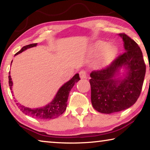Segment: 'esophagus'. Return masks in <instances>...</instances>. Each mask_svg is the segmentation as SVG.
Wrapping results in <instances>:
<instances>
[{
  "instance_id": "esophagus-1",
  "label": "esophagus",
  "mask_w": 150,
  "mask_h": 150,
  "mask_svg": "<svg viewBox=\"0 0 150 150\" xmlns=\"http://www.w3.org/2000/svg\"><path fill=\"white\" fill-rule=\"evenodd\" d=\"M79 75L81 79H86L87 78V71L85 70H81L79 72Z\"/></svg>"
}]
</instances>
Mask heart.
Here are the masks:
<instances>
[{"mask_svg":"<svg viewBox=\"0 0 150 150\" xmlns=\"http://www.w3.org/2000/svg\"><path fill=\"white\" fill-rule=\"evenodd\" d=\"M92 54L98 55L96 65L98 67L108 65L117 54V48L112 44H107L104 41H98L94 44L92 47Z\"/></svg>","mask_w":150,"mask_h":150,"instance_id":"heart-1","label":"heart"}]
</instances>
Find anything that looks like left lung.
Listing matches in <instances>:
<instances>
[{
    "label": "left lung",
    "mask_w": 150,
    "mask_h": 150,
    "mask_svg": "<svg viewBox=\"0 0 150 150\" xmlns=\"http://www.w3.org/2000/svg\"><path fill=\"white\" fill-rule=\"evenodd\" d=\"M125 52L107 67L91 73V103L101 113L110 114L130 108L135 103L143 86L146 64L137 43L125 34H120ZM122 67L127 70L124 78H116Z\"/></svg>",
    "instance_id": "1"
}]
</instances>
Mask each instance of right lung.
I'll use <instances>...</instances> for the list:
<instances>
[{
    "label": "right lung",
    "mask_w": 150,
    "mask_h": 150,
    "mask_svg": "<svg viewBox=\"0 0 150 150\" xmlns=\"http://www.w3.org/2000/svg\"><path fill=\"white\" fill-rule=\"evenodd\" d=\"M36 45L37 44H31L25 45L18 52H17L15 55L20 54V53L28 49V48L35 47ZM8 80L9 87L11 90H12V86L13 83H12L11 75L8 76ZM79 80V75L77 73V74L73 76L71 79L65 83L59 88V91H57L56 95L55 96L54 100L50 104L44 106V107L33 109L25 107L23 105H20L19 103H16L17 106H18L20 110L24 113L25 115L32 116V118L39 119V120H47V119H54L55 118H57L58 116L62 115L66 110L67 105V101L70 91L71 90V88L74 86L75 83Z\"/></svg>",
    "instance_id": "right-lung-1"
}]
</instances>
